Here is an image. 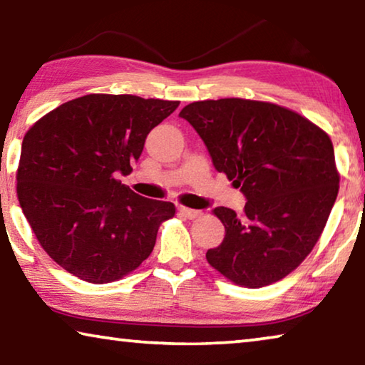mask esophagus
<instances>
[{
    "label": "esophagus",
    "mask_w": 365,
    "mask_h": 365,
    "mask_svg": "<svg viewBox=\"0 0 365 365\" xmlns=\"http://www.w3.org/2000/svg\"><path fill=\"white\" fill-rule=\"evenodd\" d=\"M178 211H180V214L185 215V217L191 219V220H193V219H200L201 215H202V212L197 211V209H190V207H185V206L178 207Z\"/></svg>",
    "instance_id": "34e87169"
}]
</instances>
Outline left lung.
<instances>
[{"instance_id":"obj_1","label":"left lung","mask_w":365,"mask_h":365,"mask_svg":"<svg viewBox=\"0 0 365 365\" xmlns=\"http://www.w3.org/2000/svg\"><path fill=\"white\" fill-rule=\"evenodd\" d=\"M193 125L214 168L246 195L242 214L215 207L225 238L206 252L235 285L262 288L298 267L322 235L339 188L329 133L267 101L224 98L190 103Z\"/></svg>"}]
</instances>
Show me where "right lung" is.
Returning a JSON list of instances; mask_svg holds the SVG:
<instances>
[{
    "mask_svg": "<svg viewBox=\"0 0 365 365\" xmlns=\"http://www.w3.org/2000/svg\"><path fill=\"white\" fill-rule=\"evenodd\" d=\"M178 101L91 93L49 110L29 128L17 197L46 255L88 283H110L148 259L175 206L135 193L130 174L146 135Z\"/></svg>",
    "mask_w": 365,
    "mask_h": 365,
    "instance_id": "right-lung-1",
    "label": "right lung"
}]
</instances>
